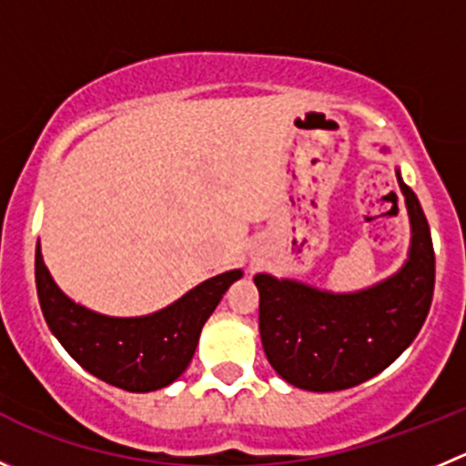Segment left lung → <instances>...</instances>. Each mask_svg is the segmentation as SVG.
Here are the masks:
<instances>
[{
	"label": "left lung",
	"instance_id": "1",
	"mask_svg": "<svg viewBox=\"0 0 466 466\" xmlns=\"http://www.w3.org/2000/svg\"><path fill=\"white\" fill-rule=\"evenodd\" d=\"M396 176L411 228L407 260L396 274L354 292L265 272L254 277L265 357L292 387L327 393L375 378L410 348L428 318L435 249L419 198L400 171Z\"/></svg>",
	"mask_w": 466,
	"mask_h": 466
}]
</instances>
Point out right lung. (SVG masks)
<instances>
[{"label": "right lung", "instance_id": "right-lung-1", "mask_svg": "<svg viewBox=\"0 0 466 466\" xmlns=\"http://www.w3.org/2000/svg\"><path fill=\"white\" fill-rule=\"evenodd\" d=\"M242 269L217 274L148 316L114 318L73 302L55 283L36 245V290L47 327L97 380L132 393L169 387L185 373L203 325Z\"/></svg>", "mask_w": 466, "mask_h": 466}]
</instances>
